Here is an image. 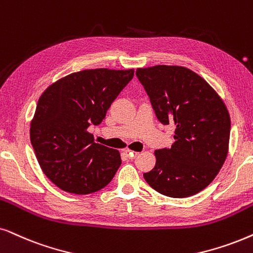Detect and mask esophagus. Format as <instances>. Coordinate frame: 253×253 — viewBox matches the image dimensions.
I'll return each instance as SVG.
<instances>
[{
	"mask_svg": "<svg viewBox=\"0 0 253 253\" xmlns=\"http://www.w3.org/2000/svg\"><path fill=\"white\" fill-rule=\"evenodd\" d=\"M125 152H126V154L128 155V158L130 159H134L135 156L139 155V152H134V150H130V149H126Z\"/></svg>",
	"mask_w": 253,
	"mask_h": 253,
	"instance_id": "obj_1",
	"label": "esophagus"
}]
</instances>
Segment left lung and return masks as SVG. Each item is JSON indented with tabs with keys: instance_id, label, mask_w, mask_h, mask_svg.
Masks as SVG:
<instances>
[{
	"instance_id": "8db88e82",
	"label": "left lung",
	"mask_w": 253,
	"mask_h": 253,
	"mask_svg": "<svg viewBox=\"0 0 253 253\" xmlns=\"http://www.w3.org/2000/svg\"><path fill=\"white\" fill-rule=\"evenodd\" d=\"M136 76L160 123L175 125V142L155 150L156 164L143 177L165 196L200 193L228 156L231 120L224 101L202 77L183 66L137 69Z\"/></svg>"
}]
</instances>
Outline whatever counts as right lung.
Here are the masks:
<instances>
[{"label": "right lung", "instance_id": "1", "mask_svg": "<svg viewBox=\"0 0 253 253\" xmlns=\"http://www.w3.org/2000/svg\"><path fill=\"white\" fill-rule=\"evenodd\" d=\"M133 76V69L83 70L42 93L30 124V141L42 170L59 189L91 194L116 175L119 150L93 142L88 127L103 121Z\"/></svg>", "mask_w": 253, "mask_h": 253}]
</instances>
